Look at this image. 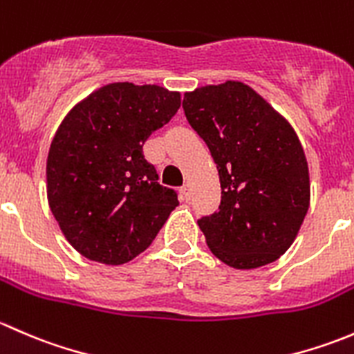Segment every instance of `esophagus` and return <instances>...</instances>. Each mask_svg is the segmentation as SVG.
Listing matches in <instances>:
<instances>
[{"label": "esophagus", "instance_id": "esophagus-1", "mask_svg": "<svg viewBox=\"0 0 354 354\" xmlns=\"http://www.w3.org/2000/svg\"><path fill=\"white\" fill-rule=\"evenodd\" d=\"M180 194H181V200H185V202H188V200H190V197H192V188H190V185L185 183L183 187L180 188Z\"/></svg>", "mask_w": 354, "mask_h": 354}]
</instances>
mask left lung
<instances>
[{"label":"left lung","mask_w":354,"mask_h":354,"mask_svg":"<svg viewBox=\"0 0 354 354\" xmlns=\"http://www.w3.org/2000/svg\"><path fill=\"white\" fill-rule=\"evenodd\" d=\"M183 109L219 171V210L198 219L207 246L233 269L277 260L310 207L308 162L296 131L238 80L187 92Z\"/></svg>","instance_id":"1"}]
</instances>
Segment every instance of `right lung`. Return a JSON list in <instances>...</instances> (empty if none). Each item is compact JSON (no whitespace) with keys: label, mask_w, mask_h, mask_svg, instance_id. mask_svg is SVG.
<instances>
[{"label":"right lung","mask_w":354,"mask_h":354,"mask_svg":"<svg viewBox=\"0 0 354 354\" xmlns=\"http://www.w3.org/2000/svg\"><path fill=\"white\" fill-rule=\"evenodd\" d=\"M180 104V92L116 82L77 102L56 130L46 162L48 202L68 243L88 260L130 262L180 205L142 152Z\"/></svg>","instance_id":"1"}]
</instances>
